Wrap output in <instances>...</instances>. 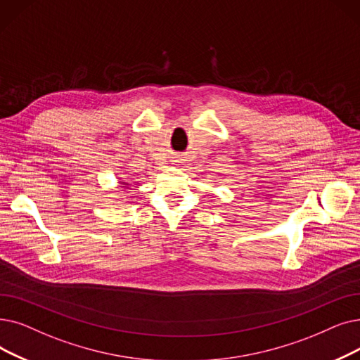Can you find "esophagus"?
I'll use <instances>...</instances> for the list:
<instances>
[{
  "label": "esophagus",
  "mask_w": 360,
  "mask_h": 360,
  "mask_svg": "<svg viewBox=\"0 0 360 360\" xmlns=\"http://www.w3.org/2000/svg\"><path fill=\"white\" fill-rule=\"evenodd\" d=\"M174 163H176V165H181V163H184V159H182V155H175L174 158V160H172Z\"/></svg>",
  "instance_id": "obj_1"
}]
</instances>
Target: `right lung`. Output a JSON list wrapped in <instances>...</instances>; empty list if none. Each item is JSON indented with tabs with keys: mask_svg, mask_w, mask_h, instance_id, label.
<instances>
[{
	"mask_svg": "<svg viewBox=\"0 0 360 360\" xmlns=\"http://www.w3.org/2000/svg\"><path fill=\"white\" fill-rule=\"evenodd\" d=\"M120 182H122V181H120ZM122 185H123V186H128L129 184H128V182H122Z\"/></svg>",
	"mask_w": 360,
	"mask_h": 360,
	"instance_id": "right-lung-1",
	"label": "right lung"
}]
</instances>
